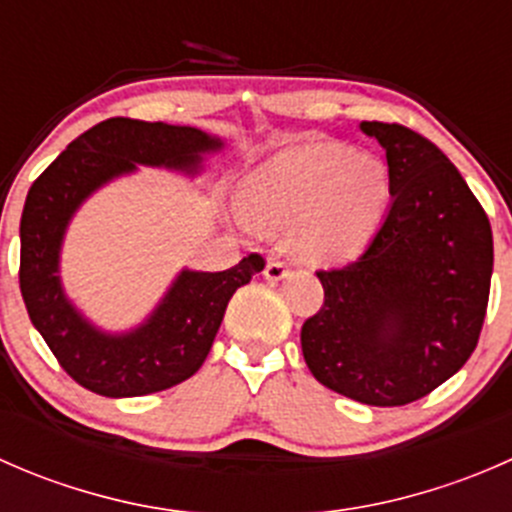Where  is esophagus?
I'll list each match as a JSON object with an SVG mask.
<instances>
[{"instance_id":"34e87169","label":"esophagus","mask_w":512,"mask_h":512,"mask_svg":"<svg viewBox=\"0 0 512 512\" xmlns=\"http://www.w3.org/2000/svg\"><path fill=\"white\" fill-rule=\"evenodd\" d=\"M265 277L270 282H280L287 277V265L282 260H270L265 267Z\"/></svg>"}]
</instances>
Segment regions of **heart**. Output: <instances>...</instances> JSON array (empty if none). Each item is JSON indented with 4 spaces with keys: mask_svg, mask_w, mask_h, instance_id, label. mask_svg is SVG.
Returning <instances> with one entry per match:
<instances>
[{
    "mask_svg": "<svg viewBox=\"0 0 512 512\" xmlns=\"http://www.w3.org/2000/svg\"><path fill=\"white\" fill-rule=\"evenodd\" d=\"M389 168L376 153L307 141L267 158L242 183V220L289 232V250L312 265L359 255L389 208Z\"/></svg>",
    "mask_w": 512,
    "mask_h": 512,
    "instance_id": "b5f03b06",
    "label": "heart"
}]
</instances>
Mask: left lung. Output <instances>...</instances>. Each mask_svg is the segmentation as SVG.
<instances>
[{"instance_id": "1", "label": "left lung", "mask_w": 512, "mask_h": 512, "mask_svg": "<svg viewBox=\"0 0 512 512\" xmlns=\"http://www.w3.org/2000/svg\"><path fill=\"white\" fill-rule=\"evenodd\" d=\"M386 151L391 205L352 265L317 272L324 304L302 327L319 384L369 406H404L451 379L476 349L493 232L456 165L399 123L361 121Z\"/></svg>"}]
</instances>
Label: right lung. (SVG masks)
<instances>
[{
    "label": "right lung",
    "instance_id": "1",
    "mask_svg": "<svg viewBox=\"0 0 512 512\" xmlns=\"http://www.w3.org/2000/svg\"><path fill=\"white\" fill-rule=\"evenodd\" d=\"M223 148V138L193 126L108 118L71 141L29 188L19 225V287L36 332L84 389L128 399L190 379L213 347L232 294L265 267L260 255L242 257L225 272L183 267L153 312L126 332L91 322L61 282L66 230L103 185L138 173V165L195 178L205 158Z\"/></svg>",
    "mask_w": 512,
    "mask_h": 512
}]
</instances>
